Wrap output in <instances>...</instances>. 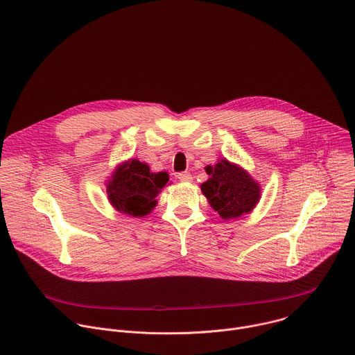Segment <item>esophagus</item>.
Instances as JSON below:
<instances>
[{
    "instance_id": "34e87169",
    "label": "esophagus",
    "mask_w": 355,
    "mask_h": 355,
    "mask_svg": "<svg viewBox=\"0 0 355 355\" xmlns=\"http://www.w3.org/2000/svg\"><path fill=\"white\" fill-rule=\"evenodd\" d=\"M177 178L181 181V182H191L192 181V175L189 173H178Z\"/></svg>"
}]
</instances>
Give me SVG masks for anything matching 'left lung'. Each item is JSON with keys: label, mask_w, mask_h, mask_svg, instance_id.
<instances>
[{"label": "left lung", "mask_w": 355, "mask_h": 355, "mask_svg": "<svg viewBox=\"0 0 355 355\" xmlns=\"http://www.w3.org/2000/svg\"><path fill=\"white\" fill-rule=\"evenodd\" d=\"M205 171L209 178L201 185V191L222 219L239 218L261 200L259 184L227 158L219 159L215 166H207Z\"/></svg>", "instance_id": "left-lung-1"}]
</instances>
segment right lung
<instances>
[{
  "mask_svg": "<svg viewBox=\"0 0 355 355\" xmlns=\"http://www.w3.org/2000/svg\"><path fill=\"white\" fill-rule=\"evenodd\" d=\"M167 182V173L154 174L146 163L128 159L117 166L107 181L106 192L110 204L119 212L144 216L155 207V197Z\"/></svg>",
  "mask_w": 355,
  "mask_h": 355,
  "instance_id": "right-lung-1",
  "label": "right lung"
}]
</instances>
